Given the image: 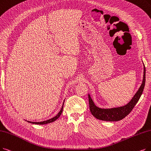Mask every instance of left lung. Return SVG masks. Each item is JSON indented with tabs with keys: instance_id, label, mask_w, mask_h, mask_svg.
I'll return each mask as SVG.
<instances>
[{
	"instance_id": "8db88e82",
	"label": "left lung",
	"mask_w": 151,
	"mask_h": 151,
	"mask_svg": "<svg viewBox=\"0 0 151 151\" xmlns=\"http://www.w3.org/2000/svg\"><path fill=\"white\" fill-rule=\"evenodd\" d=\"M143 81L140 88H139L133 98L129 103L123 106L111 108V109H102L95 106L90 95L88 94L89 108L91 113L96 118L106 122H117L119 121L126 116L133 109V108L139 100L145 86L146 82V68L144 64V76Z\"/></svg>"
}]
</instances>
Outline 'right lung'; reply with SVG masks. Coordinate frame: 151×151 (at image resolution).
I'll return each mask as SVG.
<instances>
[{
  "mask_svg": "<svg viewBox=\"0 0 151 151\" xmlns=\"http://www.w3.org/2000/svg\"><path fill=\"white\" fill-rule=\"evenodd\" d=\"M63 105H64V103H63V106L61 108V111H60L58 114H57V115L55 117L52 118L51 119H50L48 120H46V121H44V122H29V121H27V122L28 123H33V124H47V123H52L53 122L56 121V120L60 116V115H61L62 112H63Z\"/></svg>",
  "mask_w": 151,
  "mask_h": 151,
  "instance_id": "add662e5",
  "label": "right lung"
}]
</instances>
